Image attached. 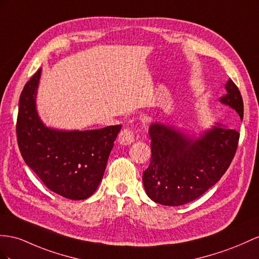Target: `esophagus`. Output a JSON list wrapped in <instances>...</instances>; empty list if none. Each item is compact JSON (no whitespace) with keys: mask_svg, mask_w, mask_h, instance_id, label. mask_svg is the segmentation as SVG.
<instances>
[{"mask_svg":"<svg viewBox=\"0 0 259 259\" xmlns=\"http://www.w3.org/2000/svg\"><path fill=\"white\" fill-rule=\"evenodd\" d=\"M135 137H136V134L134 130L125 128L122 131H120V134L118 136V140L121 144L128 145L135 141Z\"/></svg>","mask_w":259,"mask_h":259,"instance_id":"1","label":"esophagus"}]
</instances>
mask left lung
I'll return each mask as SVG.
<instances>
[{"mask_svg": "<svg viewBox=\"0 0 259 259\" xmlns=\"http://www.w3.org/2000/svg\"><path fill=\"white\" fill-rule=\"evenodd\" d=\"M220 101L243 117L241 92L229 79ZM152 156L143 171L145 193L163 205H182L195 200L220 181L236 153L240 134L222 123L193 139L166 125L151 124Z\"/></svg>", "mask_w": 259, "mask_h": 259, "instance_id": "left-lung-1", "label": "left lung"}]
</instances>
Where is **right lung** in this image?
<instances>
[{
    "mask_svg": "<svg viewBox=\"0 0 259 259\" xmlns=\"http://www.w3.org/2000/svg\"><path fill=\"white\" fill-rule=\"evenodd\" d=\"M39 69L19 96L16 137L25 163L54 193L83 200L95 193L121 125L98 130L57 131L38 118L35 97Z\"/></svg>",
    "mask_w": 259,
    "mask_h": 259,
    "instance_id": "right-lung-1",
    "label": "right lung"
}]
</instances>
